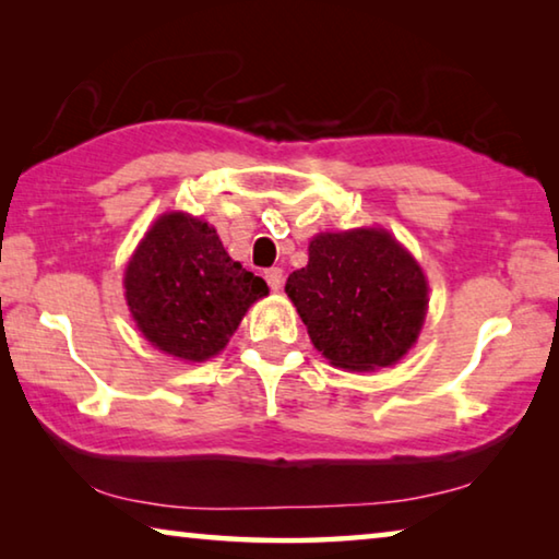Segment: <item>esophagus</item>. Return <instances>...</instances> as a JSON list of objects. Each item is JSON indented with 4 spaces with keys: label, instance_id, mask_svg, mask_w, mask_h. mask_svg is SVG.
<instances>
[{
    "label": "esophagus",
    "instance_id": "esophagus-1",
    "mask_svg": "<svg viewBox=\"0 0 559 559\" xmlns=\"http://www.w3.org/2000/svg\"><path fill=\"white\" fill-rule=\"evenodd\" d=\"M266 281H269L271 290H281V286H283V271L281 269H269L266 271Z\"/></svg>",
    "mask_w": 559,
    "mask_h": 559
}]
</instances>
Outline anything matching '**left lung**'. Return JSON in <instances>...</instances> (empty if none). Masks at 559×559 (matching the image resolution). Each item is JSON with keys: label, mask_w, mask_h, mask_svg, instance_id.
<instances>
[{"label": "left lung", "mask_w": 559, "mask_h": 559, "mask_svg": "<svg viewBox=\"0 0 559 559\" xmlns=\"http://www.w3.org/2000/svg\"><path fill=\"white\" fill-rule=\"evenodd\" d=\"M286 293L320 353L357 372L406 355L429 300L419 263L382 229L316 236Z\"/></svg>", "instance_id": "1"}]
</instances>
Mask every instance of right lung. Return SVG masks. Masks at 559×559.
<instances>
[{"mask_svg": "<svg viewBox=\"0 0 559 559\" xmlns=\"http://www.w3.org/2000/svg\"><path fill=\"white\" fill-rule=\"evenodd\" d=\"M266 281L224 251L210 224L165 214L126 269V298L143 335L163 353L202 362L224 349Z\"/></svg>", "mask_w": 559, "mask_h": 559, "instance_id": "add662e5", "label": "right lung"}]
</instances>
